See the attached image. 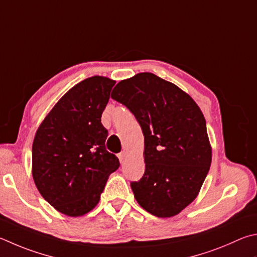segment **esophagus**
<instances>
[{
	"label": "esophagus",
	"mask_w": 257,
	"mask_h": 257,
	"mask_svg": "<svg viewBox=\"0 0 257 257\" xmlns=\"http://www.w3.org/2000/svg\"><path fill=\"white\" fill-rule=\"evenodd\" d=\"M118 157H119V161H120V163H124V162H125V160H127V152H122V153H120L119 155H118Z\"/></svg>",
	"instance_id": "1"
}]
</instances>
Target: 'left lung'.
<instances>
[{
  "label": "left lung",
  "instance_id": "obj_1",
  "mask_svg": "<svg viewBox=\"0 0 257 257\" xmlns=\"http://www.w3.org/2000/svg\"><path fill=\"white\" fill-rule=\"evenodd\" d=\"M111 97L143 130L145 174L132 182L135 198L154 216H176L198 197L211 165L202 111L188 93L153 73L120 81Z\"/></svg>",
  "mask_w": 257,
  "mask_h": 257
}]
</instances>
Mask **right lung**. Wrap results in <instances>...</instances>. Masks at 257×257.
Masks as SVG:
<instances>
[{
  "label": "right lung",
  "instance_id": "add662e5",
  "mask_svg": "<svg viewBox=\"0 0 257 257\" xmlns=\"http://www.w3.org/2000/svg\"><path fill=\"white\" fill-rule=\"evenodd\" d=\"M115 81L92 76L74 85L45 116L32 144V177L43 198L60 213L81 217L100 201L120 165L105 149L101 123Z\"/></svg>",
  "mask_w": 257,
  "mask_h": 257
}]
</instances>
